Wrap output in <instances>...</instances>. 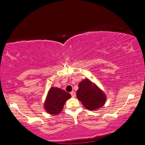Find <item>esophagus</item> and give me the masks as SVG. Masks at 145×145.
<instances>
[{
  "label": "esophagus",
  "instance_id": "34e87169",
  "mask_svg": "<svg viewBox=\"0 0 145 145\" xmlns=\"http://www.w3.org/2000/svg\"><path fill=\"white\" fill-rule=\"evenodd\" d=\"M71 96H72V97H75V96H76V94H75V92L74 91L71 92Z\"/></svg>",
  "mask_w": 145,
  "mask_h": 145
}]
</instances>
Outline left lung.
Instances as JSON below:
<instances>
[{
    "label": "left lung",
    "mask_w": 145,
    "mask_h": 145,
    "mask_svg": "<svg viewBox=\"0 0 145 145\" xmlns=\"http://www.w3.org/2000/svg\"><path fill=\"white\" fill-rule=\"evenodd\" d=\"M76 97L89 110H96L101 108L106 100L104 91L87 78L79 82Z\"/></svg>",
    "instance_id": "8db88e82"
}]
</instances>
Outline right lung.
<instances>
[{
  "label": "right lung",
  "instance_id": "1",
  "mask_svg": "<svg viewBox=\"0 0 145 145\" xmlns=\"http://www.w3.org/2000/svg\"><path fill=\"white\" fill-rule=\"evenodd\" d=\"M71 97V94L64 90L57 87H51L44 101V110L48 114L56 115L63 110L66 101Z\"/></svg>",
  "mask_w": 145,
  "mask_h": 145
}]
</instances>
